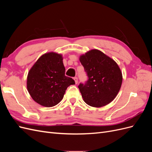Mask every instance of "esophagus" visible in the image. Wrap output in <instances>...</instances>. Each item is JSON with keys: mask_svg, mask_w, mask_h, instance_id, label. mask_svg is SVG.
Listing matches in <instances>:
<instances>
[{"mask_svg": "<svg viewBox=\"0 0 152 152\" xmlns=\"http://www.w3.org/2000/svg\"><path fill=\"white\" fill-rule=\"evenodd\" d=\"M73 79H74V80H75V84H77V83H78V79H77V77H74L73 78Z\"/></svg>", "mask_w": 152, "mask_h": 152, "instance_id": "1", "label": "esophagus"}]
</instances>
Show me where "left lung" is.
<instances>
[{"label": "left lung", "instance_id": "1", "mask_svg": "<svg viewBox=\"0 0 152 152\" xmlns=\"http://www.w3.org/2000/svg\"><path fill=\"white\" fill-rule=\"evenodd\" d=\"M88 80L79 88L86 103L99 108L111 103L122 83V73L112 58L98 49H91L79 57Z\"/></svg>", "mask_w": 152, "mask_h": 152}]
</instances>
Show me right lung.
Wrapping results in <instances>:
<instances>
[{
	"label": "right lung",
	"instance_id": "obj_1",
	"mask_svg": "<svg viewBox=\"0 0 152 152\" xmlns=\"http://www.w3.org/2000/svg\"><path fill=\"white\" fill-rule=\"evenodd\" d=\"M63 56L54 52L41 56L31 66L27 75L26 87L31 98L45 107L56 105L63 98L67 87L75 84L65 76Z\"/></svg>",
	"mask_w": 152,
	"mask_h": 152
}]
</instances>
